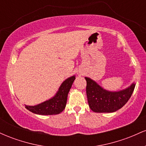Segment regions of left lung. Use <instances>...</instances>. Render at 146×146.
<instances>
[{"mask_svg":"<svg viewBox=\"0 0 146 146\" xmlns=\"http://www.w3.org/2000/svg\"><path fill=\"white\" fill-rule=\"evenodd\" d=\"M85 80L88 105L95 113H113L121 108L130 98L136 84L133 82L124 89L110 91L90 78L85 77Z\"/></svg>","mask_w":146,"mask_h":146,"instance_id":"obj_1","label":"left lung"}]
</instances>
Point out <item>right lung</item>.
<instances>
[{
  "instance_id": "1",
  "label": "right lung",
  "mask_w": 146,
  "mask_h": 146,
  "mask_svg": "<svg viewBox=\"0 0 146 146\" xmlns=\"http://www.w3.org/2000/svg\"><path fill=\"white\" fill-rule=\"evenodd\" d=\"M75 80V75L69 77L62 83L54 96L34 106L25 104V108L37 115H51L60 114L66 107L68 94Z\"/></svg>"
}]
</instances>
